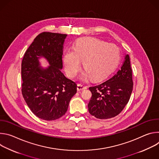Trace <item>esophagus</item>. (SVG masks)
<instances>
[{
	"label": "esophagus",
	"instance_id": "obj_1",
	"mask_svg": "<svg viewBox=\"0 0 159 159\" xmlns=\"http://www.w3.org/2000/svg\"><path fill=\"white\" fill-rule=\"evenodd\" d=\"M87 88V86L85 85H82V84H77V90H79V91H80V90H84V89H86Z\"/></svg>",
	"mask_w": 159,
	"mask_h": 159
}]
</instances>
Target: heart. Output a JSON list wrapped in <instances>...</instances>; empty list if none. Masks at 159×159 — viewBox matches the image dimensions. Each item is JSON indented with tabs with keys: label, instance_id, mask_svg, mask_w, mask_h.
Masks as SVG:
<instances>
[{
	"label": "heart",
	"instance_id": "obj_1",
	"mask_svg": "<svg viewBox=\"0 0 159 159\" xmlns=\"http://www.w3.org/2000/svg\"><path fill=\"white\" fill-rule=\"evenodd\" d=\"M120 59V51L116 45L94 38L79 39L72 50H66L63 55L68 75L75 77L82 60L85 75L93 81L100 80L107 75L115 69Z\"/></svg>",
	"mask_w": 159,
	"mask_h": 159
}]
</instances>
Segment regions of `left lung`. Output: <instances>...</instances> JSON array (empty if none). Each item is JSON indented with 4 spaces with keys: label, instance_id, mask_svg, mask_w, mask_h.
<instances>
[{
    "label": "left lung",
    "instance_id": "left-lung-1",
    "mask_svg": "<svg viewBox=\"0 0 159 159\" xmlns=\"http://www.w3.org/2000/svg\"><path fill=\"white\" fill-rule=\"evenodd\" d=\"M133 86L132 69L127 54L116 74L99 85L89 87L92 93L88 104L89 113L101 120L118 115L129 100Z\"/></svg>",
    "mask_w": 159,
    "mask_h": 159
}]
</instances>
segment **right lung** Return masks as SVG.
Instances as JSON below:
<instances>
[{
    "label": "right lung",
    "instance_id": "right-lung-1",
    "mask_svg": "<svg viewBox=\"0 0 159 159\" xmlns=\"http://www.w3.org/2000/svg\"><path fill=\"white\" fill-rule=\"evenodd\" d=\"M66 34L50 32L39 34L26 51L21 63V91L33 114L44 120L63 116L77 84L61 72L63 43ZM43 56L50 66L41 69L38 59Z\"/></svg>",
    "mask_w": 159,
    "mask_h": 159
}]
</instances>
